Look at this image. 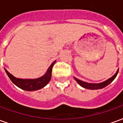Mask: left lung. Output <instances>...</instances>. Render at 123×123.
Returning a JSON list of instances; mask_svg holds the SVG:
<instances>
[{"label": "left lung", "mask_w": 123, "mask_h": 123, "mask_svg": "<svg viewBox=\"0 0 123 123\" xmlns=\"http://www.w3.org/2000/svg\"><path fill=\"white\" fill-rule=\"evenodd\" d=\"M118 72H119V70L117 71V72L115 74V75H113L111 78H110L109 79L107 80L105 82L101 83H99V84H91V83L86 82H84V81H82V80H78L76 78H74L75 80H76L79 84H80L82 87L84 88H86V89H90V90H98V89H101V88H105V86H107V85H109L110 83H111L114 80V79L116 78L117 75L118 74Z\"/></svg>", "instance_id": "obj_1"}]
</instances>
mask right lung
<instances>
[{
	"instance_id": "obj_1",
	"label": "right lung",
	"mask_w": 123,
	"mask_h": 123,
	"mask_svg": "<svg viewBox=\"0 0 123 123\" xmlns=\"http://www.w3.org/2000/svg\"><path fill=\"white\" fill-rule=\"evenodd\" d=\"M55 61H54L49 68L47 70L45 75L43 76L37 78V79H20L14 77L10 72L7 71V70L5 69V71L6 72L7 75L8 76L10 79L11 80L12 82L15 85L17 86L18 88H21L22 90L26 91H35L39 90L45 87L51 80V74H52V68L53 67V65L55 63Z\"/></svg>"
}]
</instances>
